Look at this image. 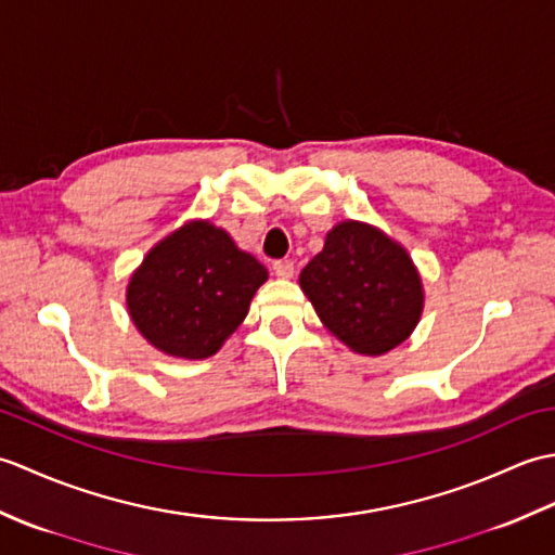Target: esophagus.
<instances>
[{
  "label": "esophagus",
  "instance_id": "34e87169",
  "mask_svg": "<svg viewBox=\"0 0 555 555\" xmlns=\"http://www.w3.org/2000/svg\"><path fill=\"white\" fill-rule=\"evenodd\" d=\"M293 262L291 259H281V262H274V274L279 276V279H291L293 276Z\"/></svg>",
  "mask_w": 555,
  "mask_h": 555
}]
</instances>
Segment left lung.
<instances>
[{
	"label": "left lung",
	"mask_w": 555,
	"mask_h": 555,
	"mask_svg": "<svg viewBox=\"0 0 555 555\" xmlns=\"http://www.w3.org/2000/svg\"><path fill=\"white\" fill-rule=\"evenodd\" d=\"M298 281L322 324L358 356L398 348L424 310L422 276L405 247L356 219L326 233Z\"/></svg>",
	"instance_id": "8db88e82"
}]
</instances>
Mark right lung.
I'll return each instance as SVG.
<instances>
[{
  "label": "right lung",
  "instance_id": "1",
  "mask_svg": "<svg viewBox=\"0 0 555 555\" xmlns=\"http://www.w3.org/2000/svg\"><path fill=\"white\" fill-rule=\"evenodd\" d=\"M269 279L229 231L191 219L164 235L126 286L128 317L147 344L181 360L211 358L250 310Z\"/></svg>",
  "mask_w": 555,
  "mask_h": 555
}]
</instances>
